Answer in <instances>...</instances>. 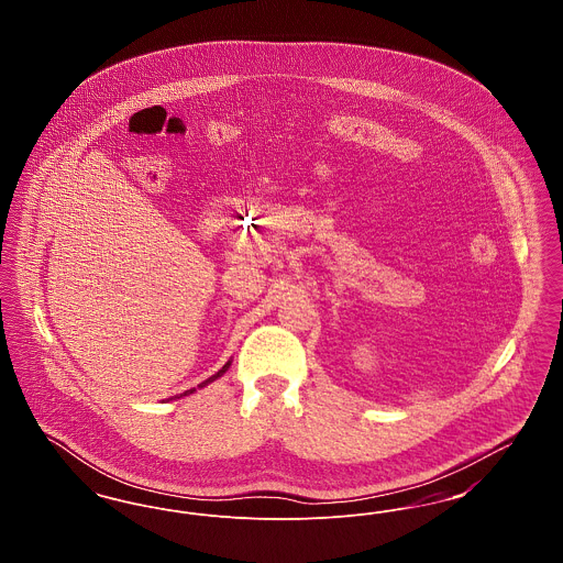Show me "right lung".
Wrapping results in <instances>:
<instances>
[{
  "instance_id": "right-lung-1",
  "label": "right lung",
  "mask_w": 563,
  "mask_h": 563,
  "mask_svg": "<svg viewBox=\"0 0 563 563\" xmlns=\"http://www.w3.org/2000/svg\"><path fill=\"white\" fill-rule=\"evenodd\" d=\"M230 365H232V361H228V363H225V365H223V367H221V369H219V372H217V374L211 375V377H209V379H205V382H202V384H200V386H198V388H202V386H207V384H211V382H213V379H217V377H221V375L225 374V372H228V369H230ZM194 390H196V388H191V390H186V393H184V395H179V397H186V395H191V393H194ZM179 397H175V399H179Z\"/></svg>"
}]
</instances>
